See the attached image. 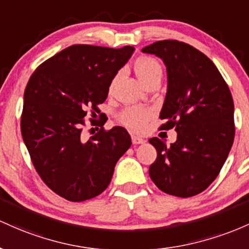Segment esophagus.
Instances as JSON below:
<instances>
[{"label":"esophagus","mask_w":249,"mask_h":249,"mask_svg":"<svg viewBox=\"0 0 249 249\" xmlns=\"http://www.w3.org/2000/svg\"><path fill=\"white\" fill-rule=\"evenodd\" d=\"M132 142L133 144H141V143H144V140L141 139V138H138V136H132Z\"/></svg>","instance_id":"1"}]
</instances>
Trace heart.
<instances>
[{
	"mask_svg": "<svg viewBox=\"0 0 249 249\" xmlns=\"http://www.w3.org/2000/svg\"><path fill=\"white\" fill-rule=\"evenodd\" d=\"M133 71L142 85H146L149 81L160 79L162 76V67L158 60L150 56H140L133 62ZM117 77L110 83V89L113 88ZM153 115V111L148 108L142 107H129L122 111L120 120L124 125L135 132H141L144 129L147 122Z\"/></svg>",
	"mask_w": 249,
	"mask_h": 249,
	"instance_id": "b5f03b06",
	"label": "heart"
}]
</instances>
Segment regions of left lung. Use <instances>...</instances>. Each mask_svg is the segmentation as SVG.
<instances>
[{
	"label": "left lung",
	"mask_w": 249,
	"mask_h": 249,
	"mask_svg": "<svg viewBox=\"0 0 249 249\" xmlns=\"http://www.w3.org/2000/svg\"><path fill=\"white\" fill-rule=\"evenodd\" d=\"M142 52L162 58L167 67V94L160 113L175 128L177 141L167 146L149 140L158 158L149 177L167 194L189 197L216 178L234 141V103L216 66L200 50L177 40L158 41Z\"/></svg>",
	"instance_id": "obj_1"
}]
</instances>
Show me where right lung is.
I'll return each instance as SVG.
<instances>
[{
    "label": "right lung",
    "mask_w": 249,
    "mask_h": 249,
    "mask_svg": "<svg viewBox=\"0 0 249 249\" xmlns=\"http://www.w3.org/2000/svg\"><path fill=\"white\" fill-rule=\"evenodd\" d=\"M134 47L74 44L36 68L27 83L21 133L36 172L57 195L72 202L107 188L119 159L132 144L124 128H103L82 138L85 116L100 113L117 71Z\"/></svg>",
    "instance_id": "right-lung-1"
}]
</instances>
